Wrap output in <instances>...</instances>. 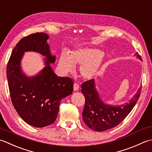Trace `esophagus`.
Instances as JSON below:
<instances>
[{"mask_svg":"<svg viewBox=\"0 0 152 152\" xmlns=\"http://www.w3.org/2000/svg\"><path fill=\"white\" fill-rule=\"evenodd\" d=\"M79 88V85L78 83H74V85H73V90H74V91H78Z\"/></svg>","mask_w":152,"mask_h":152,"instance_id":"obj_1","label":"esophagus"}]
</instances>
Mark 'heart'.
I'll list each match as a JSON object with an SVG mask.
<instances>
[{
	"mask_svg": "<svg viewBox=\"0 0 152 152\" xmlns=\"http://www.w3.org/2000/svg\"><path fill=\"white\" fill-rule=\"evenodd\" d=\"M105 61V56L100 50L92 48H79L70 52L68 55L62 52L59 57L58 67L63 74L75 72V66H80L83 77L91 79L96 76Z\"/></svg>",
	"mask_w": 152,
	"mask_h": 152,
	"instance_id": "b5f03b06",
	"label": "heart"
}]
</instances>
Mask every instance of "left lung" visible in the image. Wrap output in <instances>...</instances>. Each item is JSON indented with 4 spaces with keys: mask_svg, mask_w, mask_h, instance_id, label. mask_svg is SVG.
<instances>
[{
    "mask_svg": "<svg viewBox=\"0 0 152 152\" xmlns=\"http://www.w3.org/2000/svg\"><path fill=\"white\" fill-rule=\"evenodd\" d=\"M135 55L142 61L141 56L138 52ZM81 88L82 93L85 98L82 113L83 119L90 129L98 132L105 131L118 125L131 112L137 104L141 92L140 87L128 103L113 106L106 104L101 100L96 88L94 79L83 83Z\"/></svg>",
    "mask_w": 152,
    "mask_h": 152,
    "instance_id": "8db88e82",
    "label": "left lung"
}]
</instances>
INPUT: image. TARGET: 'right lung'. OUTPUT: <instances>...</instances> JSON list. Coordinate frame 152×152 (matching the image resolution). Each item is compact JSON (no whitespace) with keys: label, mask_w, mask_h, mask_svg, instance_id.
I'll use <instances>...</instances> for the list:
<instances>
[{"label":"right lung","mask_w":152,"mask_h":152,"mask_svg":"<svg viewBox=\"0 0 152 152\" xmlns=\"http://www.w3.org/2000/svg\"><path fill=\"white\" fill-rule=\"evenodd\" d=\"M44 33L31 34L21 39L12 52L7 76L13 106L25 122L35 127L53 123L61 99L72 94L73 83L69 77H58L50 66L56 61ZM32 51L45 56V67L35 76L28 77L21 69L24 52Z\"/></svg>","instance_id":"right-lung-1"}]
</instances>
